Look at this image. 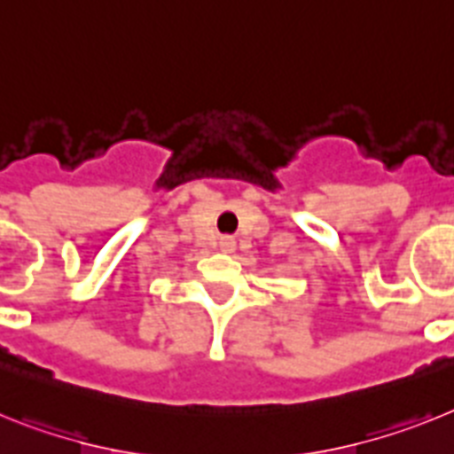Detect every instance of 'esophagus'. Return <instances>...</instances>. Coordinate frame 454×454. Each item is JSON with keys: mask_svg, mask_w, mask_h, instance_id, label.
<instances>
[{"mask_svg": "<svg viewBox=\"0 0 454 454\" xmlns=\"http://www.w3.org/2000/svg\"><path fill=\"white\" fill-rule=\"evenodd\" d=\"M219 247H222V251H232L235 249V239H232L231 235H222V238H219Z\"/></svg>", "mask_w": 454, "mask_h": 454, "instance_id": "34e87169", "label": "esophagus"}]
</instances>
